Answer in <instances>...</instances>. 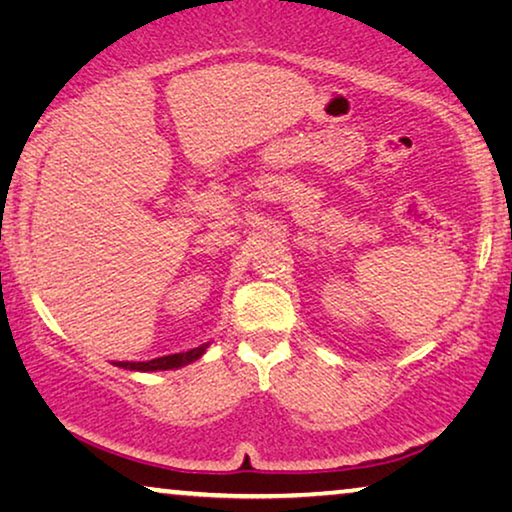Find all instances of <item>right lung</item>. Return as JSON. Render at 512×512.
Returning a JSON list of instances; mask_svg holds the SVG:
<instances>
[{
  "label": "right lung",
  "instance_id": "1",
  "mask_svg": "<svg viewBox=\"0 0 512 512\" xmlns=\"http://www.w3.org/2000/svg\"><path fill=\"white\" fill-rule=\"evenodd\" d=\"M208 343L199 345V348L187 350V352H176V355H167V357H157L151 361H116V366L128 368V371H171V368H180L185 364H192V361L199 359L203 352H206Z\"/></svg>",
  "mask_w": 512,
  "mask_h": 512
}]
</instances>
